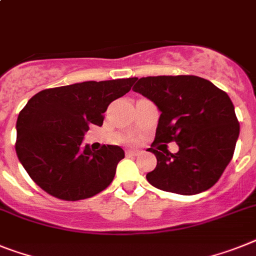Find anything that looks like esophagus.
Instances as JSON below:
<instances>
[{
    "instance_id": "esophagus-1",
    "label": "esophagus",
    "mask_w": 256,
    "mask_h": 256,
    "mask_svg": "<svg viewBox=\"0 0 256 256\" xmlns=\"http://www.w3.org/2000/svg\"><path fill=\"white\" fill-rule=\"evenodd\" d=\"M126 153V156H137V154L140 153V152L136 150V149H128Z\"/></svg>"
}]
</instances>
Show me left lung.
<instances>
[{"mask_svg": "<svg viewBox=\"0 0 256 256\" xmlns=\"http://www.w3.org/2000/svg\"><path fill=\"white\" fill-rule=\"evenodd\" d=\"M133 84V92L152 100L161 112L153 145L175 140L180 146L175 154L148 149L157 158L148 182L179 195L210 188L232 161L240 136L229 95L198 76L134 77Z\"/></svg>", "mask_w": 256, "mask_h": 256, "instance_id": "left-lung-1", "label": "left lung"}]
</instances>
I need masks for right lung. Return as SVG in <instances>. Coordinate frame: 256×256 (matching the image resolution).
Masks as SVG:
<instances>
[{
	"label": "right lung",
	"mask_w": 256,
	"mask_h": 256,
	"mask_svg": "<svg viewBox=\"0 0 256 256\" xmlns=\"http://www.w3.org/2000/svg\"><path fill=\"white\" fill-rule=\"evenodd\" d=\"M133 78L86 81L47 88L30 99L16 119L19 162L40 188L62 200L92 198L108 187L124 150L82 145L88 126L103 124L108 104L132 88Z\"/></svg>",
	"instance_id": "obj_1"
}]
</instances>
